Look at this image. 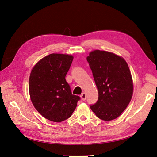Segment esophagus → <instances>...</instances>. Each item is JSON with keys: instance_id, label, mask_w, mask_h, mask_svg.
<instances>
[{"instance_id": "esophagus-1", "label": "esophagus", "mask_w": 157, "mask_h": 157, "mask_svg": "<svg viewBox=\"0 0 157 157\" xmlns=\"http://www.w3.org/2000/svg\"><path fill=\"white\" fill-rule=\"evenodd\" d=\"M80 98H81V99H82V101H85L86 99V93L85 92H83L82 93V94L80 95Z\"/></svg>"}]
</instances>
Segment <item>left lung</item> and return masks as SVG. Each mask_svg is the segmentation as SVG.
<instances>
[{
  "instance_id": "1",
  "label": "left lung",
  "mask_w": 157,
  "mask_h": 157,
  "mask_svg": "<svg viewBox=\"0 0 157 157\" xmlns=\"http://www.w3.org/2000/svg\"><path fill=\"white\" fill-rule=\"evenodd\" d=\"M98 90V100L90 105L101 120L115 119L130 102L133 81L129 67L122 57L103 50H94L86 58Z\"/></svg>"
}]
</instances>
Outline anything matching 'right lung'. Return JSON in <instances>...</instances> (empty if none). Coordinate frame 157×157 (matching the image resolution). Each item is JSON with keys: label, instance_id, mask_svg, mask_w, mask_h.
Wrapping results in <instances>:
<instances>
[{"label": "right lung", "instance_id": "obj_1", "mask_svg": "<svg viewBox=\"0 0 157 157\" xmlns=\"http://www.w3.org/2000/svg\"><path fill=\"white\" fill-rule=\"evenodd\" d=\"M73 56L51 54L41 59L31 70L29 90L31 100L42 116L59 122L69 118L80 100L72 94L65 80Z\"/></svg>", "mask_w": 157, "mask_h": 157}]
</instances>
